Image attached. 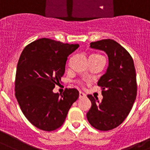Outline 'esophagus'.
I'll use <instances>...</instances> for the list:
<instances>
[{
  "instance_id": "1",
  "label": "esophagus",
  "mask_w": 150,
  "mask_h": 150,
  "mask_svg": "<svg viewBox=\"0 0 150 150\" xmlns=\"http://www.w3.org/2000/svg\"><path fill=\"white\" fill-rule=\"evenodd\" d=\"M86 97V95L82 92H79V98H83Z\"/></svg>"
}]
</instances>
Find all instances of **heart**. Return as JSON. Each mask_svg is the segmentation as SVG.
Listing matches in <instances>:
<instances>
[{
	"instance_id": "obj_1",
	"label": "heart",
	"mask_w": 150,
	"mask_h": 150,
	"mask_svg": "<svg viewBox=\"0 0 150 150\" xmlns=\"http://www.w3.org/2000/svg\"><path fill=\"white\" fill-rule=\"evenodd\" d=\"M94 55H98V54H94Z\"/></svg>"
}]
</instances>
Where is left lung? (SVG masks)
I'll use <instances>...</instances> for the list:
<instances>
[{"label":"left lung","mask_w":150,"mask_h":150,"mask_svg":"<svg viewBox=\"0 0 150 150\" xmlns=\"http://www.w3.org/2000/svg\"><path fill=\"white\" fill-rule=\"evenodd\" d=\"M90 47L107 53L109 67L98 82L102 89L101 101L87 96L92 107L86 117L94 128L108 131L122 124L132 110L137 96L135 65L129 53L114 40L92 42Z\"/></svg>","instance_id":"left-lung-1"}]
</instances>
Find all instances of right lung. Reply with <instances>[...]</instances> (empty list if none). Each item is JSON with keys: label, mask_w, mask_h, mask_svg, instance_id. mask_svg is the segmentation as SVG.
Wrapping results in <instances>:
<instances>
[{"label": "right lung", "mask_w": 150, "mask_h": 150, "mask_svg": "<svg viewBox=\"0 0 150 150\" xmlns=\"http://www.w3.org/2000/svg\"><path fill=\"white\" fill-rule=\"evenodd\" d=\"M78 47L44 38L28 44L21 54L15 97L25 117L40 129L50 132L61 127L78 98L75 88H67L63 94L52 91L64 75L67 57Z\"/></svg>", "instance_id": "add662e5"}]
</instances>
